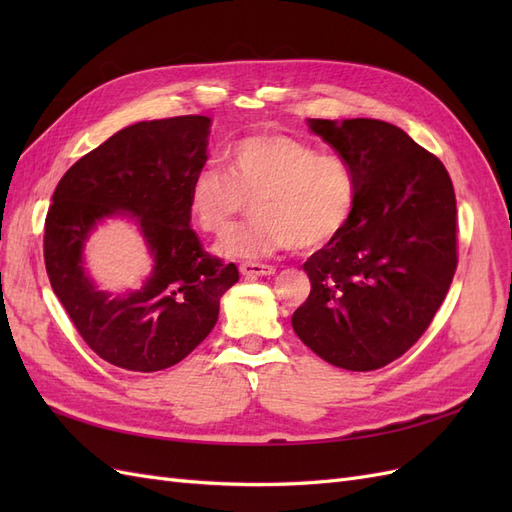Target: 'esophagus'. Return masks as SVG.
<instances>
[{"mask_svg": "<svg viewBox=\"0 0 512 512\" xmlns=\"http://www.w3.org/2000/svg\"><path fill=\"white\" fill-rule=\"evenodd\" d=\"M239 271L245 277H260V275H273L275 267L262 265V262H243V265L239 267Z\"/></svg>", "mask_w": 512, "mask_h": 512, "instance_id": "34e87169", "label": "esophagus"}]
</instances>
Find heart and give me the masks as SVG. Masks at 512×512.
Returning a JSON list of instances; mask_svg holds the SVG:
<instances>
[{
    "mask_svg": "<svg viewBox=\"0 0 512 512\" xmlns=\"http://www.w3.org/2000/svg\"><path fill=\"white\" fill-rule=\"evenodd\" d=\"M359 183L337 153L286 134H256L226 151V173L200 168L188 185V211L198 230L226 237L252 203L256 218L228 237L220 252L262 258L286 247L314 250L342 232L356 207Z\"/></svg>",
    "mask_w": 512,
    "mask_h": 512,
    "instance_id": "b5f03b06",
    "label": "heart"
}]
</instances>
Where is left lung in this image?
<instances>
[{"label":"left lung","mask_w":512,"mask_h":512,"mask_svg":"<svg viewBox=\"0 0 512 512\" xmlns=\"http://www.w3.org/2000/svg\"><path fill=\"white\" fill-rule=\"evenodd\" d=\"M359 183L348 226L307 258L301 342L327 363L371 371L399 359L440 309L457 269V205L444 164L393 123L307 119Z\"/></svg>","instance_id":"left-lung-1"}]
</instances>
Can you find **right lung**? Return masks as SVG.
Wrapping results in <instances>:
<instances>
[{
    "instance_id": "1",
    "label": "right lung",
    "mask_w": 512,
    "mask_h": 512,
    "mask_svg": "<svg viewBox=\"0 0 512 512\" xmlns=\"http://www.w3.org/2000/svg\"><path fill=\"white\" fill-rule=\"evenodd\" d=\"M211 119L183 115L134 123L68 168L44 222V265L87 346L128 371L183 361L218 322L239 271L209 256L190 228L188 185L207 162ZM132 219L154 269L138 291H100L84 269L90 232Z\"/></svg>"
}]
</instances>
